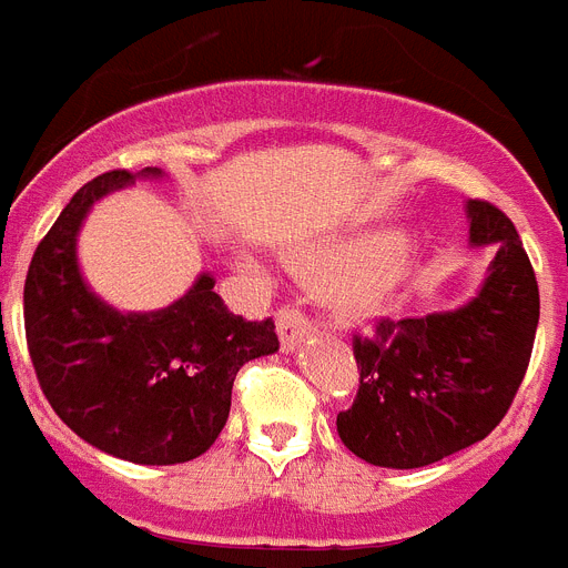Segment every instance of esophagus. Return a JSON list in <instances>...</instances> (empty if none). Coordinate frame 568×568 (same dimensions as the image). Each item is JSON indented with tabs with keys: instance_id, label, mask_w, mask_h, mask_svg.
I'll list each match as a JSON object with an SVG mask.
<instances>
[{
	"instance_id": "34e87169",
	"label": "esophagus",
	"mask_w": 568,
	"mask_h": 568,
	"mask_svg": "<svg viewBox=\"0 0 568 568\" xmlns=\"http://www.w3.org/2000/svg\"><path fill=\"white\" fill-rule=\"evenodd\" d=\"M276 332L285 352H294L300 343H306L314 335V326L300 308H280L276 312Z\"/></svg>"
}]
</instances>
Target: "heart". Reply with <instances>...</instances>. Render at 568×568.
<instances>
[{"label": "heart", "instance_id": "heart-1", "mask_svg": "<svg viewBox=\"0 0 568 568\" xmlns=\"http://www.w3.org/2000/svg\"><path fill=\"white\" fill-rule=\"evenodd\" d=\"M387 245H393V240H381L378 245L373 247V254H378V251H384V247H387ZM352 303H355V308H369V306H375V303H378V292L357 294V297L352 300Z\"/></svg>", "mask_w": 568, "mask_h": 568}]
</instances>
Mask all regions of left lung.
<instances>
[{
  "label": "left lung",
  "instance_id": "obj_1",
  "mask_svg": "<svg viewBox=\"0 0 568 568\" xmlns=\"http://www.w3.org/2000/svg\"><path fill=\"white\" fill-rule=\"evenodd\" d=\"M465 216L470 247L494 254L474 297L355 337L361 387L337 436L375 468H424L483 442L526 375L540 321L531 262L494 204L465 202Z\"/></svg>",
  "mask_w": 568,
  "mask_h": 568
}]
</instances>
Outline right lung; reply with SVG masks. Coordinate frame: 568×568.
<instances>
[{
  "instance_id": "add662e5",
  "label": "right lung",
  "mask_w": 568,
  "mask_h": 568,
  "mask_svg": "<svg viewBox=\"0 0 568 568\" xmlns=\"http://www.w3.org/2000/svg\"><path fill=\"white\" fill-rule=\"evenodd\" d=\"M164 179L146 166L89 181L37 245L26 280L28 352L42 393L83 442L135 465L202 456L225 427L240 366L280 349L274 321L227 312L211 271L155 312H121L89 285L78 260L85 216L109 193Z\"/></svg>"
}]
</instances>
